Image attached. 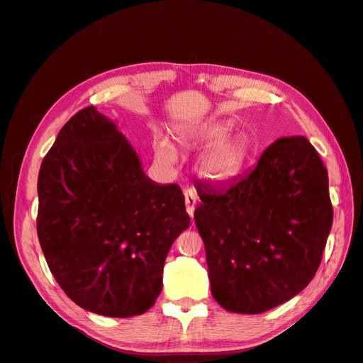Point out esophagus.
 <instances>
[{
	"label": "esophagus",
	"instance_id": "34e87169",
	"mask_svg": "<svg viewBox=\"0 0 363 363\" xmlns=\"http://www.w3.org/2000/svg\"><path fill=\"white\" fill-rule=\"evenodd\" d=\"M184 204H186V212H188L189 216L192 218V216H194V212H195L196 196H195V194H194L191 189L184 192Z\"/></svg>",
	"mask_w": 363,
	"mask_h": 363
}]
</instances>
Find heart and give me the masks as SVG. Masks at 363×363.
I'll use <instances>...</instances> for the list:
<instances>
[{
    "label": "heart",
    "mask_w": 363,
    "mask_h": 363,
    "mask_svg": "<svg viewBox=\"0 0 363 363\" xmlns=\"http://www.w3.org/2000/svg\"><path fill=\"white\" fill-rule=\"evenodd\" d=\"M227 130V125L191 127L177 135L180 150H191L213 140L195 159L196 175L211 184H224L235 179L242 171L250 155L245 139L239 135H225ZM155 159L167 169H172L177 164V152L167 138H157Z\"/></svg>",
    "instance_id": "obj_1"
}]
</instances>
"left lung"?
<instances>
[{
  "label": "left lung",
  "instance_id": "8db88e82",
  "mask_svg": "<svg viewBox=\"0 0 363 363\" xmlns=\"http://www.w3.org/2000/svg\"><path fill=\"white\" fill-rule=\"evenodd\" d=\"M195 224L213 298L262 313L301 292L320 267L333 223L328 175L304 136L280 138L248 174L199 184Z\"/></svg>",
  "mask_w": 363,
  "mask_h": 363
}]
</instances>
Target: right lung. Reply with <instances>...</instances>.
<instances>
[{
    "instance_id": "1",
    "label": "right lung",
    "mask_w": 363,
    "mask_h": 363,
    "mask_svg": "<svg viewBox=\"0 0 363 363\" xmlns=\"http://www.w3.org/2000/svg\"><path fill=\"white\" fill-rule=\"evenodd\" d=\"M38 195L39 242L65 294L98 315L147 312L168 251L191 224L180 186L148 179L127 138L91 106L59 131Z\"/></svg>"
}]
</instances>
